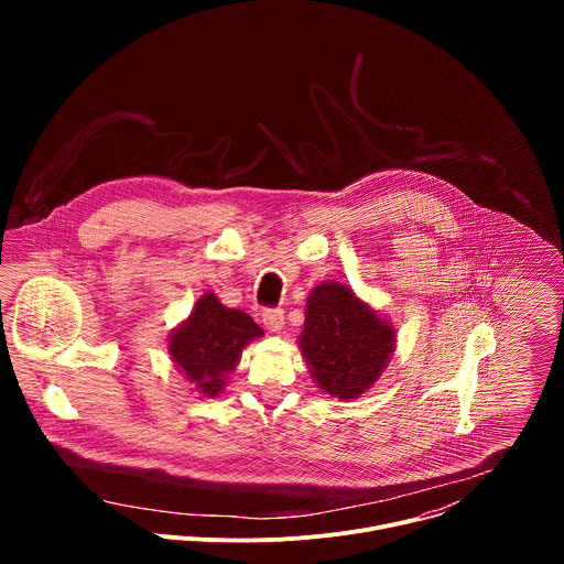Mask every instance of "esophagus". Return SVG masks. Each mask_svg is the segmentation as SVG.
<instances>
[{"instance_id": "esophagus-1", "label": "esophagus", "mask_w": 564, "mask_h": 564, "mask_svg": "<svg viewBox=\"0 0 564 564\" xmlns=\"http://www.w3.org/2000/svg\"><path fill=\"white\" fill-rule=\"evenodd\" d=\"M283 324H285V318H283V310H279V307H270V310H263V326L270 330V333H279L281 328H283Z\"/></svg>"}]
</instances>
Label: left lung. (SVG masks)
Masks as SVG:
<instances>
[{
  "label": "left lung",
  "mask_w": 564,
  "mask_h": 564,
  "mask_svg": "<svg viewBox=\"0 0 564 564\" xmlns=\"http://www.w3.org/2000/svg\"><path fill=\"white\" fill-rule=\"evenodd\" d=\"M394 335L390 321L350 285L321 281L305 303L299 348L314 383L346 401L361 397L381 377L394 352Z\"/></svg>",
  "instance_id": "8db88e82"
}]
</instances>
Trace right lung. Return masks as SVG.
Here are the masks:
<instances>
[{
	"label": "right lung",
	"mask_w": 564,
	"mask_h": 564,
	"mask_svg": "<svg viewBox=\"0 0 564 564\" xmlns=\"http://www.w3.org/2000/svg\"><path fill=\"white\" fill-rule=\"evenodd\" d=\"M259 337L263 330L248 312L225 307L214 292H205L172 330L167 350L194 390L212 399L223 392L243 348Z\"/></svg>",
	"instance_id": "add662e5"
}]
</instances>
